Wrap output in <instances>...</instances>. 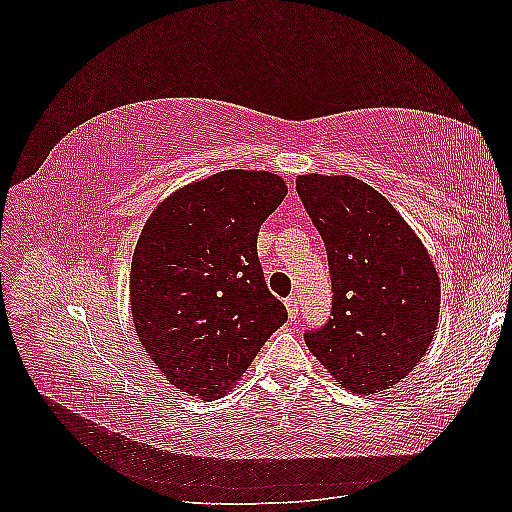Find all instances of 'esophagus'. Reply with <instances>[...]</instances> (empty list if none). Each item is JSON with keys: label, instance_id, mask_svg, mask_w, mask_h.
<instances>
[{"label": "esophagus", "instance_id": "1", "mask_svg": "<svg viewBox=\"0 0 512 512\" xmlns=\"http://www.w3.org/2000/svg\"><path fill=\"white\" fill-rule=\"evenodd\" d=\"M284 303H286V309H288V316L290 318H297L299 316V299L297 297H288Z\"/></svg>", "mask_w": 512, "mask_h": 512}]
</instances>
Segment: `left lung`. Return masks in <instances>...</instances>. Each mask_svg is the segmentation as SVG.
<instances>
[{"instance_id": "left-lung-1", "label": "left lung", "mask_w": 512, "mask_h": 512, "mask_svg": "<svg viewBox=\"0 0 512 512\" xmlns=\"http://www.w3.org/2000/svg\"><path fill=\"white\" fill-rule=\"evenodd\" d=\"M297 192L329 254L333 312L305 344L344 389H393L421 363L440 318V277L423 241L352 175H299Z\"/></svg>"}]
</instances>
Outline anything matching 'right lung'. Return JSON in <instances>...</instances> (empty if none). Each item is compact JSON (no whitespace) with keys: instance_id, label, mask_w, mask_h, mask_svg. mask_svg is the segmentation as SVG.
I'll use <instances>...</instances> for the list:
<instances>
[{"instance_id":"right-lung-1","label":"right lung","mask_w":512,"mask_h":512,"mask_svg":"<svg viewBox=\"0 0 512 512\" xmlns=\"http://www.w3.org/2000/svg\"><path fill=\"white\" fill-rule=\"evenodd\" d=\"M286 181L230 168L192 181L153 209L130 269L134 331L179 391L226 395L288 314L256 256L260 224Z\"/></svg>"}]
</instances>
